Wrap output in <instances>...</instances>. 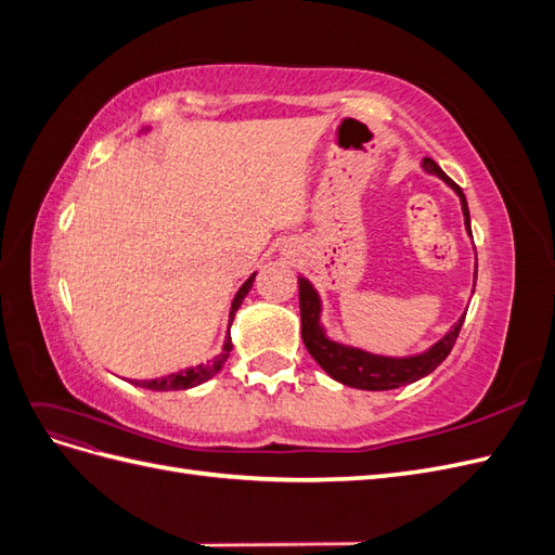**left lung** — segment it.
Returning <instances> with one entry per match:
<instances>
[{
    "label": "left lung",
    "instance_id": "8db88e82",
    "mask_svg": "<svg viewBox=\"0 0 555 555\" xmlns=\"http://www.w3.org/2000/svg\"><path fill=\"white\" fill-rule=\"evenodd\" d=\"M424 169L440 176L447 184H451V188L456 190V194L461 196L467 233H473L469 231V210H467L463 190L433 159H424ZM298 306H300V335H304V343L310 351V357L322 365L333 379H338L347 386H354V389H365V391L398 389V386H405L430 375L435 367L449 357V351L453 349V345H456L461 326L465 322V314H463L456 322V326H453L438 345H433L426 354L410 357V359H386V357L367 354V351H361V349H351L338 343H331L326 338L322 326H319L317 292L312 289V284L306 278H298Z\"/></svg>",
    "mask_w": 555,
    "mask_h": 555
}]
</instances>
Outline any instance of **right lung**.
Segmentation results:
<instances>
[{
  "mask_svg": "<svg viewBox=\"0 0 555 555\" xmlns=\"http://www.w3.org/2000/svg\"><path fill=\"white\" fill-rule=\"evenodd\" d=\"M251 282H255V275H249V278L245 280V284L238 289L236 298H233L229 322H233V314H236V310H238L241 304H243V298H245L247 292L251 289ZM231 347H233V345H231V335H227L224 347H222V354L217 357L215 361H210V363H206V365H194V367H190V371H182V373H176V375H169V377L150 379V382H137V384L143 386V389H150V391H182V389H192V386L204 384V382H208L212 375L220 373V367H222L224 361L229 359Z\"/></svg>",
  "mask_w": 555,
  "mask_h": 555,
  "instance_id": "add662e5",
  "label": "right lung"
}]
</instances>
